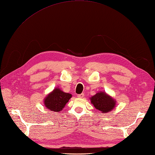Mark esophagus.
<instances>
[{
    "label": "esophagus",
    "mask_w": 155,
    "mask_h": 155,
    "mask_svg": "<svg viewBox=\"0 0 155 155\" xmlns=\"http://www.w3.org/2000/svg\"><path fill=\"white\" fill-rule=\"evenodd\" d=\"M78 98H82L84 97V94L83 93H81V94H78Z\"/></svg>",
    "instance_id": "34e87169"
}]
</instances>
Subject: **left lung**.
Wrapping results in <instances>:
<instances>
[{
    "mask_svg": "<svg viewBox=\"0 0 155 155\" xmlns=\"http://www.w3.org/2000/svg\"><path fill=\"white\" fill-rule=\"evenodd\" d=\"M91 103L100 112L108 113L115 108L116 100L104 91H99L90 98Z\"/></svg>",
    "mask_w": 155,
    "mask_h": 155,
    "instance_id": "obj_1",
    "label": "left lung"
}]
</instances>
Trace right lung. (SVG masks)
I'll return each instance as SVG.
<instances>
[{
	"instance_id": "1",
	"label": "right lung",
	"mask_w": 155,
	"mask_h": 155,
	"mask_svg": "<svg viewBox=\"0 0 155 155\" xmlns=\"http://www.w3.org/2000/svg\"><path fill=\"white\" fill-rule=\"evenodd\" d=\"M72 97V94L65 93L58 87L48 93L43 100L45 107L51 112H61Z\"/></svg>"
}]
</instances>
